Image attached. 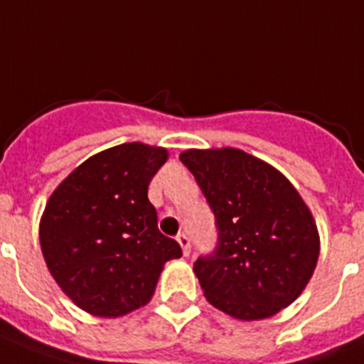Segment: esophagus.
<instances>
[{
	"label": "esophagus",
	"mask_w": 364,
	"mask_h": 364,
	"mask_svg": "<svg viewBox=\"0 0 364 364\" xmlns=\"http://www.w3.org/2000/svg\"><path fill=\"white\" fill-rule=\"evenodd\" d=\"M177 243L181 245L183 254H185V256L191 254V239H188L187 233H179V235H177Z\"/></svg>",
	"instance_id": "esophagus-1"
}]
</instances>
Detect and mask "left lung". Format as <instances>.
I'll list each match as a JSON object with an SVG mask.
<instances>
[{
    "label": "left lung",
    "instance_id": "8db88e82",
    "mask_svg": "<svg viewBox=\"0 0 364 364\" xmlns=\"http://www.w3.org/2000/svg\"><path fill=\"white\" fill-rule=\"evenodd\" d=\"M181 162L202 188L217 247L194 262L203 295L237 320H264L291 305L320 256L312 213L294 185L241 149H188Z\"/></svg>",
    "mask_w": 364,
    "mask_h": 364
}]
</instances>
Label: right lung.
<instances>
[{
  "label": "right lung",
  "mask_w": 364,
  "mask_h": 364,
  "mask_svg": "<svg viewBox=\"0 0 364 364\" xmlns=\"http://www.w3.org/2000/svg\"><path fill=\"white\" fill-rule=\"evenodd\" d=\"M166 159L164 147L121 144L82 162L50 196L38 228L44 262L85 312L117 318L140 309L164 264L181 258L147 198Z\"/></svg>",
  "instance_id": "right-lung-1"
}]
</instances>
